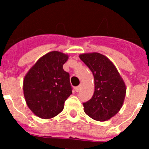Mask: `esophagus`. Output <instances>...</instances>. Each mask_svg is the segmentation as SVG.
<instances>
[{
	"label": "esophagus",
	"mask_w": 149,
	"mask_h": 149,
	"mask_svg": "<svg viewBox=\"0 0 149 149\" xmlns=\"http://www.w3.org/2000/svg\"><path fill=\"white\" fill-rule=\"evenodd\" d=\"M74 89H75V91L77 93V92H79V91L81 90V86H76V87L74 88Z\"/></svg>",
	"instance_id": "34e87169"
}]
</instances>
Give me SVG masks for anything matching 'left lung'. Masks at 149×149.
<instances>
[{"label":"left lung","mask_w":149,"mask_h":149,"mask_svg":"<svg viewBox=\"0 0 149 149\" xmlns=\"http://www.w3.org/2000/svg\"><path fill=\"white\" fill-rule=\"evenodd\" d=\"M80 59L93 72L95 92L83 103L84 112L92 119L107 121L120 110L126 94V86L113 63L99 53L83 54Z\"/></svg>","instance_id":"left-lung-1"}]
</instances>
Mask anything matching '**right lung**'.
<instances>
[{
	"instance_id": "right-lung-1",
	"label": "right lung",
	"mask_w": 149,
	"mask_h": 149,
	"mask_svg": "<svg viewBox=\"0 0 149 149\" xmlns=\"http://www.w3.org/2000/svg\"><path fill=\"white\" fill-rule=\"evenodd\" d=\"M67 54L51 51L39 59L24 77V95L30 110L41 119L61 113L72 93L69 74L63 70Z\"/></svg>"
}]
</instances>
